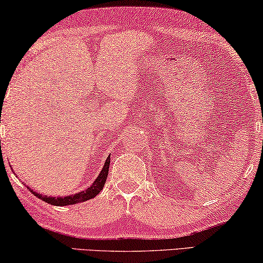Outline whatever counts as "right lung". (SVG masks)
<instances>
[{"label": "right lung", "instance_id": "right-lung-1", "mask_svg": "<svg viewBox=\"0 0 263 263\" xmlns=\"http://www.w3.org/2000/svg\"><path fill=\"white\" fill-rule=\"evenodd\" d=\"M109 165H110V157H107L105 160V164H104V166L102 168V171H100L98 177L96 178V181L92 183V185L86 190H82V192L75 194V195L60 196V197L45 196L37 192H33L32 189H31V193H33L34 195L38 197V199L45 201V202H48L50 204H53V206H68V204H75L79 202H84V201L93 199V197L97 196L100 192H102L104 188V184H105V182H106L107 174H109Z\"/></svg>", "mask_w": 263, "mask_h": 263}]
</instances>
